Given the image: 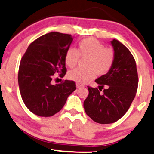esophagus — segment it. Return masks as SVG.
<instances>
[{"label":"esophagus","instance_id":"1","mask_svg":"<svg viewBox=\"0 0 154 154\" xmlns=\"http://www.w3.org/2000/svg\"><path fill=\"white\" fill-rule=\"evenodd\" d=\"M76 87H77V89H79V88H82V87H83V85H81V84L77 83V84H76Z\"/></svg>","mask_w":154,"mask_h":154}]
</instances>
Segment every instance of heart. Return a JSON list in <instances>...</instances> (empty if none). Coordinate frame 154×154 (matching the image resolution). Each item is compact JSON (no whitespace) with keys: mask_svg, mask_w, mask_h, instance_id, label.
I'll list each match as a JSON object with an SVG mask.
<instances>
[{"mask_svg":"<svg viewBox=\"0 0 154 154\" xmlns=\"http://www.w3.org/2000/svg\"><path fill=\"white\" fill-rule=\"evenodd\" d=\"M79 57H87L86 69H77L69 71L67 78L79 84H86L97 75H104L112 67L114 60V51L105 48L96 39L90 38L82 40L78 45L77 51L69 48L65 56V63L67 67L72 68L77 64Z\"/></svg>","mask_w":154,"mask_h":154,"instance_id":"obj_1","label":"heart"}]
</instances>
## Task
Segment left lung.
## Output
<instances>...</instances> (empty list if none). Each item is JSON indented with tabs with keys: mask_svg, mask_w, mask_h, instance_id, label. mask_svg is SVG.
<instances>
[{
	"mask_svg": "<svg viewBox=\"0 0 154 154\" xmlns=\"http://www.w3.org/2000/svg\"><path fill=\"white\" fill-rule=\"evenodd\" d=\"M111 45L114 53L112 67L95 80L100 85L99 89L88 87L89 95L84 102L87 115L103 124L114 123L126 114L136 96L139 82L137 65L131 52L115 39Z\"/></svg>",
	"mask_w": 154,
	"mask_h": 154,
	"instance_id": "left-lung-1",
	"label": "left lung"
}]
</instances>
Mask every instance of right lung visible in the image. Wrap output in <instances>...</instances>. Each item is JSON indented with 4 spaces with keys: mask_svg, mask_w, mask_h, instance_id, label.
<instances>
[{
    "mask_svg": "<svg viewBox=\"0 0 154 154\" xmlns=\"http://www.w3.org/2000/svg\"><path fill=\"white\" fill-rule=\"evenodd\" d=\"M71 35L52 32L32 42L20 61L18 85L23 101L31 112L51 116L59 112L76 89L74 81L52 85V76L65 75V56L73 41Z\"/></svg>",
    "mask_w": 154,
    "mask_h": 154,
    "instance_id": "obj_1",
    "label": "right lung"
}]
</instances>
